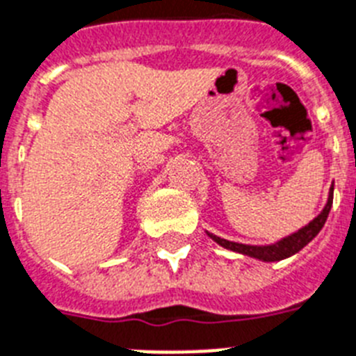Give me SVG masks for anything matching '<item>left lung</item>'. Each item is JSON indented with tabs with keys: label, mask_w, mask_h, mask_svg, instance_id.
Segmentation results:
<instances>
[{
	"label": "left lung",
	"mask_w": 356,
	"mask_h": 356,
	"mask_svg": "<svg viewBox=\"0 0 356 356\" xmlns=\"http://www.w3.org/2000/svg\"><path fill=\"white\" fill-rule=\"evenodd\" d=\"M331 204H333V188H331L330 199H327L325 208L321 211V213L316 215L312 222L307 224V226H304L302 229H298L297 234L289 235V237L282 238L280 243L271 244V246H248V244L232 243V241L220 238L217 237V235H211V234L208 235L213 238L215 243L220 244V246L224 248H228V250H232V252H238V253H243V255L255 257V259H261V261L264 262L282 261V259H286V257H291L297 252H300L307 243H312L313 238L316 237V234H318V232L322 229V226H324L327 215H330Z\"/></svg>",
	"instance_id": "obj_1"
}]
</instances>
